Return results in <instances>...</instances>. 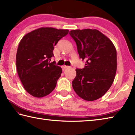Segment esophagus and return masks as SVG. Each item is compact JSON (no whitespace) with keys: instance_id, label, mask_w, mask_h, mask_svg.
I'll use <instances>...</instances> for the list:
<instances>
[{"instance_id":"esophagus-1","label":"esophagus","mask_w":135,"mask_h":135,"mask_svg":"<svg viewBox=\"0 0 135 135\" xmlns=\"http://www.w3.org/2000/svg\"><path fill=\"white\" fill-rule=\"evenodd\" d=\"M70 66H68V65H63L62 66V68H64V69H66V68H70Z\"/></svg>"}]
</instances>
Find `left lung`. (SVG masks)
<instances>
[{
  "label": "left lung",
  "instance_id": "obj_1",
  "mask_svg": "<svg viewBox=\"0 0 135 135\" xmlns=\"http://www.w3.org/2000/svg\"><path fill=\"white\" fill-rule=\"evenodd\" d=\"M80 59L86 61L76 69L73 87L81 98L92 101L102 97L111 86L117 68V50L111 40L96 29L73 30Z\"/></svg>",
  "mask_w": 135,
  "mask_h": 135
}]
</instances>
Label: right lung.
<instances>
[{
  "label": "right lung",
  "mask_w": 135,
  "mask_h": 135,
  "mask_svg": "<svg viewBox=\"0 0 135 135\" xmlns=\"http://www.w3.org/2000/svg\"><path fill=\"white\" fill-rule=\"evenodd\" d=\"M68 30L41 27L26 34L21 40L16 54L18 75L29 94L42 98L50 94L57 85L61 68L50 62L53 50Z\"/></svg>",
  "instance_id": "right-lung-1"
}]
</instances>
